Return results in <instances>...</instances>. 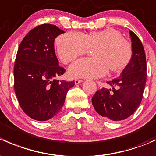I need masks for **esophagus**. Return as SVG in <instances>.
I'll use <instances>...</instances> for the list:
<instances>
[{
  "instance_id": "esophagus-1",
  "label": "esophagus",
  "mask_w": 156,
  "mask_h": 156,
  "mask_svg": "<svg viewBox=\"0 0 156 156\" xmlns=\"http://www.w3.org/2000/svg\"><path fill=\"white\" fill-rule=\"evenodd\" d=\"M82 80H79V79H75V84H78V83H81L82 82Z\"/></svg>"
}]
</instances>
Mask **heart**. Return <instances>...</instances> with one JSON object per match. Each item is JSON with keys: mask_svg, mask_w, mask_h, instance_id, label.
<instances>
[{"mask_svg": "<svg viewBox=\"0 0 156 156\" xmlns=\"http://www.w3.org/2000/svg\"><path fill=\"white\" fill-rule=\"evenodd\" d=\"M55 46L64 63H69L93 48V57L79 59L70 66L69 75L73 78H99L108 70L111 73H121L129 64L133 55L130 42L122 38L119 30L111 27L85 34L66 33L57 37Z\"/></svg>", "mask_w": 156, "mask_h": 156, "instance_id": "b5f03b06", "label": "heart"}]
</instances>
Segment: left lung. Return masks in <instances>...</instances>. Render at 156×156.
Instances as JSON below:
<instances>
[{"instance_id":"1","label":"left lung","mask_w":156,"mask_h":156,"mask_svg":"<svg viewBox=\"0 0 156 156\" xmlns=\"http://www.w3.org/2000/svg\"><path fill=\"white\" fill-rule=\"evenodd\" d=\"M133 55L119 78L107 81L109 88L96 91L92 104L96 112L112 121L125 119L134 114L141 102L147 81V62L141 41L129 31Z\"/></svg>"}]
</instances>
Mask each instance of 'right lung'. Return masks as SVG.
Returning a JSON list of instances; mask_svg holds the SVG:
<instances>
[{"label":"right lung","mask_w":156,"mask_h":156,"mask_svg":"<svg viewBox=\"0 0 156 156\" xmlns=\"http://www.w3.org/2000/svg\"><path fill=\"white\" fill-rule=\"evenodd\" d=\"M57 26L43 24L32 29L18 49L14 66V89L24 112L32 119L46 121L64 104L74 81L56 79L65 69L59 66L54 42L63 34Z\"/></svg>","instance_id":"obj_1"}]
</instances>
